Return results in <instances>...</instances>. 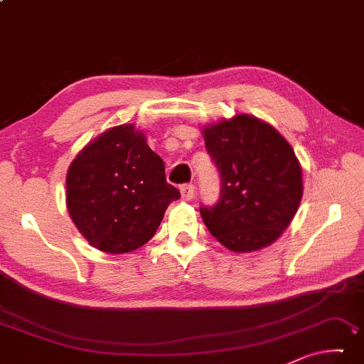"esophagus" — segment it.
I'll return each instance as SVG.
<instances>
[{"instance_id": "34e87169", "label": "esophagus", "mask_w": 364, "mask_h": 364, "mask_svg": "<svg viewBox=\"0 0 364 364\" xmlns=\"http://www.w3.org/2000/svg\"><path fill=\"white\" fill-rule=\"evenodd\" d=\"M194 184H184V186H181V199L183 200H191L194 198Z\"/></svg>"}]
</instances>
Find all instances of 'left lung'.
Masks as SVG:
<instances>
[{"label":"left lung","mask_w":364,"mask_h":364,"mask_svg":"<svg viewBox=\"0 0 364 364\" xmlns=\"http://www.w3.org/2000/svg\"><path fill=\"white\" fill-rule=\"evenodd\" d=\"M205 149L220 171V199L200 207L218 243L252 252L284 233L303 198V171L284 136L252 114H235L203 128Z\"/></svg>","instance_id":"obj_1"}]
</instances>
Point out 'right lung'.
<instances>
[{"label": "right lung", "mask_w": 364, "mask_h": 364, "mask_svg": "<svg viewBox=\"0 0 364 364\" xmlns=\"http://www.w3.org/2000/svg\"><path fill=\"white\" fill-rule=\"evenodd\" d=\"M180 191L134 124L109 128L80 151L66 175V207L99 251L123 255L146 245Z\"/></svg>", "instance_id": "add662e5"}]
</instances>
